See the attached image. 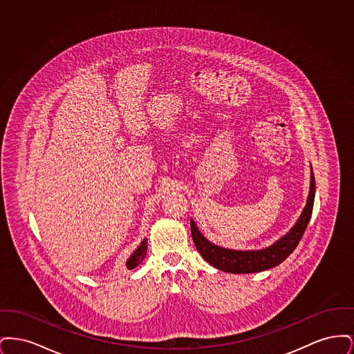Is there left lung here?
Instances as JSON below:
<instances>
[{"mask_svg":"<svg viewBox=\"0 0 354 354\" xmlns=\"http://www.w3.org/2000/svg\"><path fill=\"white\" fill-rule=\"evenodd\" d=\"M315 192H316V182H315L313 169L310 166L309 195L300 218L286 235L276 240L267 248L237 251V250L219 247L211 243L209 240H207L202 235V232L198 230L195 221L191 219V235L194 239L195 247L207 263H209L212 267L223 272L239 274V273H254V272L270 270L281 264L286 257L296 250L297 244L300 243L304 232L306 230V225L312 216Z\"/></svg>","mask_w":354,"mask_h":354,"instance_id":"left-lung-1","label":"left lung"}]
</instances>
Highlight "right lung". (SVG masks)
I'll return each mask as SVG.
<instances>
[{
    "instance_id": "obj_1",
    "label": "right lung",
    "mask_w": 354,
    "mask_h": 354,
    "mask_svg": "<svg viewBox=\"0 0 354 354\" xmlns=\"http://www.w3.org/2000/svg\"><path fill=\"white\" fill-rule=\"evenodd\" d=\"M147 253V239H143L142 243L138 245V248L135 250L133 254L129 257V260L126 261V267L127 270H134L135 267H138L143 259L146 257Z\"/></svg>"
}]
</instances>
